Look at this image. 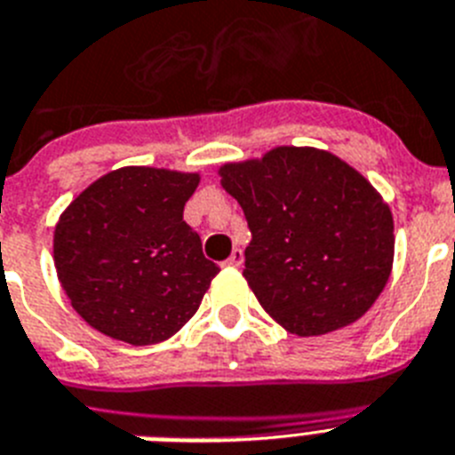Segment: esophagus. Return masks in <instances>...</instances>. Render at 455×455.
Segmentation results:
<instances>
[{
    "instance_id": "34e87169",
    "label": "esophagus",
    "mask_w": 455,
    "mask_h": 455,
    "mask_svg": "<svg viewBox=\"0 0 455 455\" xmlns=\"http://www.w3.org/2000/svg\"><path fill=\"white\" fill-rule=\"evenodd\" d=\"M243 261H245V257H243V250H240V247H235V250L231 251V257L224 261V266H231V268H240V266H243Z\"/></svg>"
}]
</instances>
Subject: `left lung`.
Instances as JSON below:
<instances>
[{
  "instance_id": "left-lung-1",
  "label": "left lung",
  "mask_w": 455,
  "mask_h": 455,
  "mask_svg": "<svg viewBox=\"0 0 455 455\" xmlns=\"http://www.w3.org/2000/svg\"><path fill=\"white\" fill-rule=\"evenodd\" d=\"M251 231L245 280L261 307L299 338L345 328L372 307L393 268V215L339 156L280 145L220 166Z\"/></svg>"
}]
</instances>
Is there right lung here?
Returning <instances> with one entry per match:
<instances>
[{
	"mask_svg": "<svg viewBox=\"0 0 455 455\" xmlns=\"http://www.w3.org/2000/svg\"><path fill=\"white\" fill-rule=\"evenodd\" d=\"M201 175L124 166L92 182L60 215L57 280L92 328L155 345L185 326L220 273L182 220Z\"/></svg>",
	"mask_w": 455,
	"mask_h": 455,
	"instance_id": "1",
	"label": "right lung"
}]
</instances>
